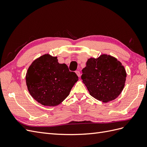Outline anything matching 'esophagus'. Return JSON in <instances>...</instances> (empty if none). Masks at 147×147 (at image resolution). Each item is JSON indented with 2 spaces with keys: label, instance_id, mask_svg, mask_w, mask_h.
<instances>
[{
  "label": "esophagus",
  "instance_id": "1",
  "mask_svg": "<svg viewBox=\"0 0 147 147\" xmlns=\"http://www.w3.org/2000/svg\"><path fill=\"white\" fill-rule=\"evenodd\" d=\"M75 73H76V74L77 75V76L79 77H80V71L76 70V71H75Z\"/></svg>",
  "mask_w": 147,
  "mask_h": 147
}]
</instances>
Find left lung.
<instances>
[{
  "instance_id": "8db88e82",
  "label": "left lung",
  "mask_w": 147,
  "mask_h": 147,
  "mask_svg": "<svg viewBox=\"0 0 147 147\" xmlns=\"http://www.w3.org/2000/svg\"><path fill=\"white\" fill-rule=\"evenodd\" d=\"M82 73L81 78L90 95L103 102L116 99L125 84V69L110 55L104 54L88 59Z\"/></svg>"
}]
</instances>
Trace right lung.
Returning <instances> with one entry per match:
<instances>
[{
	"label": "right lung",
	"instance_id": "obj_1",
	"mask_svg": "<svg viewBox=\"0 0 147 147\" xmlns=\"http://www.w3.org/2000/svg\"><path fill=\"white\" fill-rule=\"evenodd\" d=\"M77 74L70 72L65 64H59L57 57L45 54L34 60L26 75L28 90L33 98L45 106L60 104L67 97Z\"/></svg>",
	"mask_w": 147,
	"mask_h": 147
}]
</instances>
